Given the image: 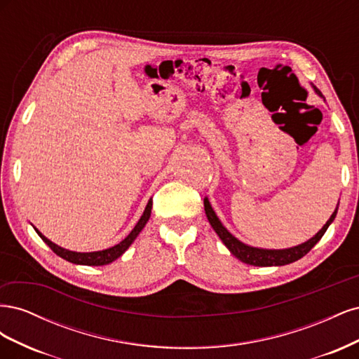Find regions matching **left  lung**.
Instances as JSON below:
<instances>
[{"label":"left lung","mask_w":359,"mask_h":359,"mask_svg":"<svg viewBox=\"0 0 359 359\" xmlns=\"http://www.w3.org/2000/svg\"><path fill=\"white\" fill-rule=\"evenodd\" d=\"M313 88H314V93L320 95L322 99L325 100V97L316 88V86H313ZM203 206H205V214H206V217H208L210 224L212 226V229L215 231V233L219 235V238L223 241V244L227 248H229V252L236 259H240L241 262H244L247 265H253V266H281V265H287V264L295 262V260L301 259L302 256H306L310 252V250L320 241V238L323 236V233L327 232L330 224L334 222L335 215H337V210H339V206H337L335 211L330 217V220L325 223L322 229L313 238H310L309 241L302 243L299 245H295V247H290V248L273 250V248H259V247H252V245L244 244L243 241H240L238 238H235L223 226V223L220 222L219 217H217V214L214 212L208 198L203 199Z\"/></svg>","instance_id":"obj_1"}]
</instances>
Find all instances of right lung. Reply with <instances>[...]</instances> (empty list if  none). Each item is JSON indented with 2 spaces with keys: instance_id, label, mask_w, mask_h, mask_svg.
Returning <instances> with one entry per match:
<instances>
[{
  "instance_id": "1",
  "label": "right lung",
  "mask_w": 359,
  "mask_h": 359,
  "mask_svg": "<svg viewBox=\"0 0 359 359\" xmlns=\"http://www.w3.org/2000/svg\"><path fill=\"white\" fill-rule=\"evenodd\" d=\"M151 208H153V199H149L147 206H145V211L142 214V217H140L139 222L136 223V226L133 227V231L130 232L124 240L121 243H118L114 247H109L106 250H100V252H91V253H81V252H72V250H67V248H62L60 245H57L55 243H52L50 240H48V238L43 235L41 232H39L36 227V232L39 233V236L41 238L43 241H45L50 250L55 255H58L60 257L69 260V262L72 264H76V265H88V266H102V265H107L114 262V260H116L119 256H123L126 253V250L133 244V241L137 238V235L140 233V231L144 229L147 222L149 220V215H151Z\"/></svg>"
}]
</instances>
